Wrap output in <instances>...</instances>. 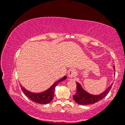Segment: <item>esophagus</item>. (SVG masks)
Wrapping results in <instances>:
<instances>
[{"mask_svg":"<svg viewBox=\"0 0 125 125\" xmlns=\"http://www.w3.org/2000/svg\"><path fill=\"white\" fill-rule=\"evenodd\" d=\"M76 71L74 69H71L68 72V76L70 78H73L75 75Z\"/></svg>","mask_w":125,"mask_h":125,"instance_id":"34e87169","label":"esophagus"}]
</instances>
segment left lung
Masks as SVG:
<instances>
[{"label": "left lung", "instance_id": "1", "mask_svg": "<svg viewBox=\"0 0 125 125\" xmlns=\"http://www.w3.org/2000/svg\"><path fill=\"white\" fill-rule=\"evenodd\" d=\"M114 69H115V67ZM111 87L112 85L109 86L105 92L102 93V94L98 95H94L89 94L83 90L80 84L79 83H76L77 91H76V94L73 95V98L76 103L81 104V105L94 104L98 101H100V100H102L103 98L105 97L110 91Z\"/></svg>", "mask_w": 125, "mask_h": 125}]
</instances>
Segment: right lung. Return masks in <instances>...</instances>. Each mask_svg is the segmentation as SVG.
I'll list each match as a JSON object with an SVG mask.
<instances>
[{
	"label": "right lung",
	"mask_w": 125,
	"mask_h": 125,
	"mask_svg": "<svg viewBox=\"0 0 125 125\" xmlns=\"http://www.w3.org/2000/svg\"><path fill=\"white\" fill-rule=\"evenodd\" d=\"M66 76H64V77H63L62 79H61L60 80L57 81V83H54L49 89H48L47 90L45 91V92H44L41 93L35 94V93L30 92L29 91L26 90V89L22 86L21 89L23 92V93H25L26 95L30 99L32 100V101L39 104H48L50 103V102L53 100L54 93L55 87L57 86V83L64 80H66Z\"/></svg>",
	"instance_id": "right-lung-1"
}]
</instances>
